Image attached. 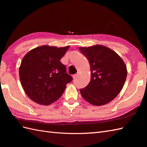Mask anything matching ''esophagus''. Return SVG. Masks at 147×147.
Listing matches in <instances>:
<instances>
[{
    "label": "esophagus",
    "mask_w": 147,
    "mask_h": 147,
    "mask_svg": "<svg viewBox=\"0 0 147 147\" xmlns=\"http://www.w3.org/2000/svg\"><path fill=\"white\" fill-rule=\"evenodd\" d=\"M78 76V73H77V74H74V75L73 76V78H76Z\"/></svg>",
    "instance_id": "obj_1"
}]
</instances>
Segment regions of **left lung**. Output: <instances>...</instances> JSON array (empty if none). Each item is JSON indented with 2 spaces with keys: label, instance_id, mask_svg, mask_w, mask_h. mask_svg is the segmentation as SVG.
<instances>
[{
  "label": "left lung",
  "instance_id": "obj_1",
  "mask_svg": "<svg viewBox=\"0 0 147 147\" xmlns=\"http://www.w3.org/2000/svg\"><path fill=\"white\" fill-rule=\"evenodd\" d=\"M90 65V82L80 89L86 101L94 106H102L117 96L124 85L127 70L122 59L115 51L105 46L96 45L80 47Z\"/></svg>",
  "mask_w": 147,
  "mask_h": 147
}]
</instances>
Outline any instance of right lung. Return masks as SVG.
Here are the masks:
<instances>
[{
	"label": "right lung",
	"instance_id": "right-lung-1",
	"mask_svg": "<svg viewBox=\"0 0 147 147\" xmlns=\"http://www.w3.org/2000/svg\"><path fill=\"white\" fill-rule=\"evenodd\" d=\"M69 48L42 45L24 57L19 68L20 80L25 94L34 102L51 104L61 97L66 85L72 81L60 62Z\"/></svg>",
	"mask_w": 147,
	"mask_h": 147
}]
</instances>
